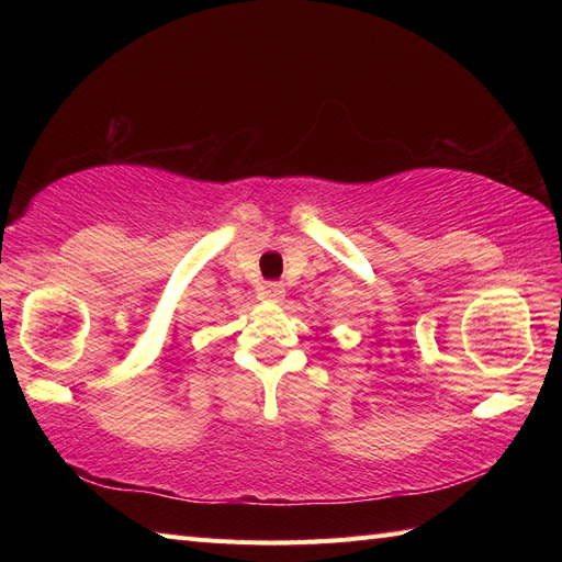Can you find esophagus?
Returning a JSON list of instances; mask_svg holds the SVG:
<instances>
[{"mask_svg": "<svg viewBox=\"0 0 562 562\" xmlns=\"http://www.w3.org/2000/svg\"><path fill=\"white\" fill-rule=\"evenodd\" d=\"M260 296H262V300H270V302H280L284 296V284L282 282L260 284Z\"/></svg>", "mask_w": 562, "mask_h": 562, "instance_id": "obj_1", "label": "esophagus"}]
</instances>
